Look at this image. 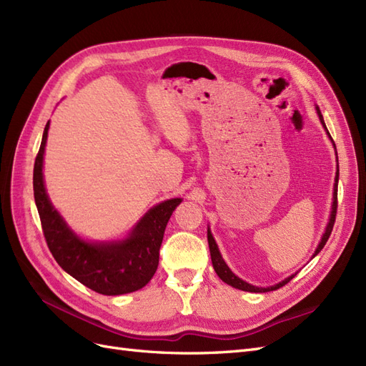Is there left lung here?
<instances>
[{
	"mask_svg": "<svg viewBox=\"0 0 366 366\" xmlns=\"http://www.w3.org/2000/svg\"><path fill=\"white\" fill-rule=\"evenodd\" d=\"M316 113H317V116H319L320 124H322V127L325 128L328 137L331 139L330 132H328V129H327V127H325V122H324L322 113H320L319 107H316ZM331 142H333V139H331ZM333 147H335V149H336L335 142H333ZM336 156H337V152H336ZM337 182H339V163H337V171H336V179H335V187H333V204H331L330 219H328V224H327V227H325V232L322 234V238H320V242H319L317 247H316V250H315V253H313V257H316V254H317L320 250L324 249L325 242L328 241V238H330V235H331V230H333V226H335V221H336V212H337ZM207 242H209L210 259H212L214 270L217 272V274L219 276V280H221V281L226 282V284H229V285H232V287H234V289H238V290H242V292H250V293H265V292H273V290H278L280 287L285 285V284L289 282L290 280H293V278H295V274H296V273H295V274L289 276V278H285L284 281H281V282H278V284H274V285L265 287V289H264V287L252 285V284H249V282H246V281H242L241 278H238V276L227 267V264L224 262L223 257H221V253H219V250H218L217 242H215V239H214L212 234H210V229H209V227H207Z\"/></svg>",
	"mask_w": 366,
	"mask_h": 366,
	"instance_id": "obj_1",
	"label": "left lung"
}]
</instances>
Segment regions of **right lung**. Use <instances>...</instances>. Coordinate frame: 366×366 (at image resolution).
<instances>
[{"label":"right lung","mask_w":366,"mask_h":366,"mask_svg":"<svg viewBox=\"0 0 366 366\" xmlns=\"http://www.w3.org/2000/svg\"><path fill=\"white\" fill-rule=\"evenodd\" d=\"M49 127L50 122L44 128L33 168V194L44 237L53 258L74 280L101 295L117 296L140 290L157 270L166 224L174 209L182 203V198H171L151 207L124 239H82L54 209L44 184L42 163Z\"/></svg>","instance_id":"add662e5"}]
</instances>
